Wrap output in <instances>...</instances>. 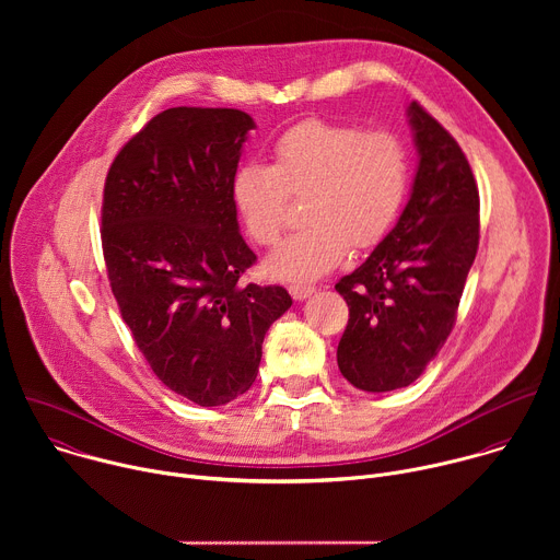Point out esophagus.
<instances>
[{"instance_id": "34e87169", "label": "esophagus", "mask_w": 560, "mask_h": 560, "mask_svg": "<svg viewBox=\"0 0 560 560\" xmlns=\"http://www.w3.org/2000/svg\"><path fill=\"white\" fill-rule=\"evenodd\" d=\"M314 292H316L314 285H290V294H292V299H296V301H305V299L312 296Z\"/></svg>"}]
</instances>
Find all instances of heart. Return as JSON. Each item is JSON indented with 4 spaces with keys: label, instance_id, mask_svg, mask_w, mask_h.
I'll list each match as a JSON object with an SVG mask.
<instances>
[{
    "label": "heart",
    "instance_id": "heart-1",
    "mask_svg": "<svg viewBox=\"0 0 560 560\" xmlns=\"http://www.w3.org/2000/svg\"><path fill=\"white\" fill-rule=\"evenodd\" d=\"M272 159V166H238L232 199L255 242L275 246L288 225L292 195L307 197L310 225L268 259V272L285 281H314L335 270L350 246H376L410 186L408 150L383 130L305 119L279 135Z\"/></svg>",
    "mask_w": 560,
    "mask_h": 560
}]
</instances>
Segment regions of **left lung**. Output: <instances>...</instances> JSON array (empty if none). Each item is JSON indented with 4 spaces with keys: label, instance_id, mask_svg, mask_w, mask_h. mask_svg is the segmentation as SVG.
<instances>
[{
    "label": "left lung",
    "instance_id": "left-lung-1",
    "mask_svg": "<svg viewBox=\"0 0 560 560\" xmlns=\"http://www.w3.org/2000/svg\"><path fill=\"white\" fill-rule=\"evenodd\" d=\"M419 168L389 234L335 288L350 307L337 348L363 392L415 383L447 341L478 250V188L456 139L417 102L408 108Z\"/></svg>",
    "mask_w": 560,
    "mask_h": 560
}]
</instances>
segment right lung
<instances>
[{"label":"right lung","instance_id":"right-lung-1","mask_svg":"<svg viewBox=\"0 0 560 560\" xmlns=\"http://www.w3.org/2000/svg\"><path fill=\"white\" fill-rule=\"evenodd\" d=\"M255 128L234 108H168L115 156L102 248L110 290L156 378L201 408L250 389L268 328L292 305L246 283L232 177Z\"/></svg>","mask_w":560,"mask_h":560}]
</instances>
